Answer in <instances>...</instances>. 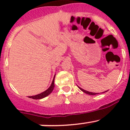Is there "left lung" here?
I'll use <instances>...</instances> for the list:
<instances>
[{"label": "left lung", "instance_id": "1", "mask_svg": "<svg viewBox=\"0 0 130 130\" xmlns=\"http://www.w3.org/2000/svg\"><path fill=\"white\" fill-rule=\"evenodd\" d=\"M79 89H80V90L82 91H83V92H84V93H86V94H90V95H95V94H98V93H91V92L87 91H86V90H84V89H82V88H79ZM106 91H105V92H106Z\"/></svg>", "mask_w": 130, "mask_h": 130}]
</instances>
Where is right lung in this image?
<instances>
[{
  "mask_svg": "<svg viewBox=\"0 0 130 130\" xmlns=\"http://www.w3.org/2000/svg\"><path fill=\"white\" fill-rule=\"evenodd\" d=\"M54 81H55V77H54V79H53V80L52 83H51V85L50 86V87L47 89V90H46L45 91L42 92V93H40V94H37V95L29 96V98H30V99H36V100H37V99H43V98H44V97L47 96L49 95V94H50V93L53 91V90L54 87H55Z\"/></svg>",
  "mask_w": 130,
  "mask_h": 130,
  "instance_id": "add662e5",
  "label": "right lung"
}]
</instances>
